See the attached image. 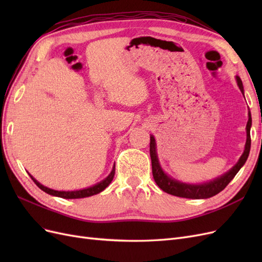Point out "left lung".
Instances as JSON below:
<instances>
[{"mask_svg": "<svg viewBox=\"0 0 262 262\" xmlns=\"http://www.w3.org/2000/svg\"><path fill=\"white\" fill-rule=\"evenodd\" d=\"M236 82L239 87L241 92L244 95V86L239 76H236ZM250 128H251V114L249 112L247 125H246L247 139H246L244 153L239 157L238 162H237L228 171H226L224 175H222L215 179L207 181V182H202V184H186V182L179 181L167 175V173H166L162 168L160 161H158L155 138L153 136H150L149 155H150V161H152L153 177L157 186L165 192L176 195V196H180V198H187V199H208V198L217 194L229 184V182H231V180L236 176V173L239 171V169L245 165L246 161H247L249 152H250V144H251Z\"/></svg>", "mask_w": 262, "mask_h": 262, "instance_id": "left-lung-1", "label": "left lung"}]
</instances>
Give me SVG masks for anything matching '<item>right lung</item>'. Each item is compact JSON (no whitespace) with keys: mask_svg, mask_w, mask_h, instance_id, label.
<instances>
[{"mask_svg":"<svg viewBox=\"0 0 262 262\" xmlns=\"http://www.w3.org/2000/svg\"><path fill=\"white\" fill-rule=\"evenodd\" d=\"M29 176H30L31 179L34 180L35 184L46 193H48L50 195H54V196L63 198V199H81V198H87V196H91V195H94V194H97V193L101 192L102 190H105L110 185V182L113 181L114 176H115V165H114L112 172H110L104 180L97 182V184L94 185V186L87 187V188H84V189H80V190H74V191H59V190L50 189L48 187L41 185L40 182L37 181L33 176L30 175V173H29Z\"/></svg>","mask_w":262,"mask_h":262,"instance_id":"add662e5","label":"right lung"}]
</instances>
